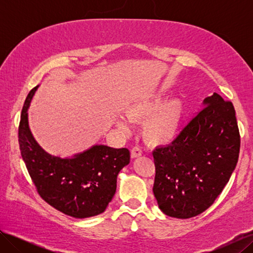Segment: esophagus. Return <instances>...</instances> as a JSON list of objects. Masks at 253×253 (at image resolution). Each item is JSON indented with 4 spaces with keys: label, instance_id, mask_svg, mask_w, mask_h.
<instances>
[{
    "label": "esophagus",
    "instance_id": "obj_1",
    "mask_svg": "<svg viewBox=\"0 0 253 253\" xmlns=\"http://www.w3.org/2000/svg\"><path fill=\"white\" fill-rule=\"evenodd\" d=\"M141 154H142V152H141V150H140L138 147H134V148L131 150V157H132L133 159L141 156Z\"/></svg>",
    "mask_w": 253,
    "mask_h": 253
}]
</instances>
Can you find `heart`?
<instances>
[{
  "label": "heart",
  "mask_w": 253,
  "mask_h": 253,
  "mask_svg": "<svg viewBox=\"0 0 253 253\" xmlns=\"http://www.w3.org/2000/svg\"><path fill=\"white\" fill-rule=\"evenodd\" d=\"M166 95L164 88L138 94L128 99L124 106V114L129 121H144L142 137L153 147L171 143L177 137L185 116V104L180 99L172 98L161 103ZM126 120L118 116L115 124L127 131L129 122Z\"/></svg>",
  "instance_id": "1"
}]
</instances>
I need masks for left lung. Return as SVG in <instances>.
Here are the masks:
<instances>
[{"label": "left lung", "instance_id": "8db88e82", "mask_svg": "<svg viewBox=\"0 0 253 253\" xmlns=\"http://www.w3.org/2000/svg\"><path fill=\"white\" fill-rule=\"evenodd\" d=\"M240 147L233 104L216 93L205 98L177 138L153 152L159 209L182 219L208 209L230 179Z\"/></svg>", "mask_w": 253, "mask_h": 253}]
</instances>
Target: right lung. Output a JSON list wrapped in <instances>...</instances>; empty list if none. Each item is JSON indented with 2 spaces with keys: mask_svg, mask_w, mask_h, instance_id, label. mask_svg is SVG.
<instances>
[{
  "mask_svg": "<svg viewBox=\"0 0 253 253\" xmlns=\"http://www.w3.org/2000/svg\"><path fill=\"white\" fill-rule=\"evenodd\" d=\"M38 87L29 91L19 126L20 151L30 177L43 200L66 215H99L116 192L117 176L129 164V151L104 144H94L70 157L45 151L28 124V109Z\"/></svg>",
  "mask_w": 253,
  "mask_h": 253,
  "instance_id": "obj_1",
  "label": "right lung"
}]
</instances>
